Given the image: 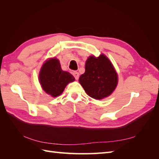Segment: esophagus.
<instances>
[{"label":"esophagus","mask_w":159,"mask_h":159,"mask_svg":"<svg viewBox=\"0 0 159 159\" xmlns=\"http://www.w3.org/2000/svg\"><path fill=\"white\" fill-rule=\"evenodd\" d=\"M72 74H73V76H74V78H75L76 80L79 79V72H75V71H74V72H72Z\"/></svg>","instance_id":"esophagus-1"}]
</instances>
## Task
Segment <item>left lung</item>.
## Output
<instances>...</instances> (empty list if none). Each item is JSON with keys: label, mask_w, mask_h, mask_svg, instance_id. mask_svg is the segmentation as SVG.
<instances>
[{"label": "left lung", "mask_w": 159, "mask_h": 159, "mask_svg": "<svg viewBox=\"0 0 159 159\" xmlns=\"http://www.w3.org/2000/svg\"><path fill=\"white\" fill-rule=\"evenodd\" d=\"M79 82L87 94L95 99L109 96L116 89L117 75L107 57H89L85 63V72L79 77Z\"/></svg>", "instance_id": "left-lung-1"}]
</instances>
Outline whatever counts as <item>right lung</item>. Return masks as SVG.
<instances>
[{
  "mask_svg": "<svg viewBox=\"0 0 159 159\" xmlns=\"http://www.w3.org/2000/svg\"><path fill=\"white\" fill-rule=\"evenodd\" d=\"M39 79L43 89L52 97L59 96L67 83L74 80L72 74L61 70L59 61L55 58L44 63L40 70Z\"/></svg>",
  "mask_w": 159,
  "mask_h": 159,
  "instance_id": "1",
  "label": "right lung"
}]
</instances>
